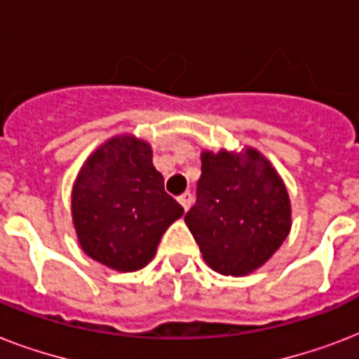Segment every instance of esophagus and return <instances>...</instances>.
I'll list each match as a JSON object with an SVG mask.
<instances>
[{
	"mask_svg": "<svg viewBox=\"0 0 359 359\" xmlns=\"http://www.w3.org/2000/svg\"><path fill=\"white\" fill-rule=\"evenodd\" d=\"M191 201H194V196H191L190 191H184V194L179 197V203L182 205V208H184V210H188V208L191 207Z\"/></svg>",
	"mask_w": 359,
	"mask_h": 359,
	"instance_id": "esophagus-1",
	"label": "esophagus"
}]
</instances>
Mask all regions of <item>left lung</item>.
Masks as SVG:
<instances>
[{"label":"left lung","instance_id":"8db88e82","mask_svg":"<svg viewBox=\"0 0 359 359\" xmlns=\"http://www.w3.org/2000/svg\"><path fill=\"white\" fill-rule=\"evenodd\" d=\"M201 162L197 201L184 222L208 266L224 276H245L289 235V194L255 149L203 152Z\"/></svg>","mask_w":359,"mask_h":359}]
</instances>
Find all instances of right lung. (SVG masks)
Here are the masks:
<instances>
[{"label": "right lung", "instance_id": "right-lung-1", "mask_svg": "<svg viewBox=\"0 0 359 359\" xmlns=\"http://www.w3.org/2000/svg\"><path fill=\"white\" fill-rule=\"evenodd\" d=\"M184 208L163 190L145 141L119 135L83 163L72 190L81 250L100 264L134 272L151 262L160 238Z\"/></svg>", "mask_w": 359, "mask_h": 359}]
</instances>
